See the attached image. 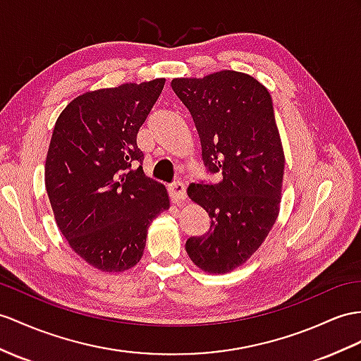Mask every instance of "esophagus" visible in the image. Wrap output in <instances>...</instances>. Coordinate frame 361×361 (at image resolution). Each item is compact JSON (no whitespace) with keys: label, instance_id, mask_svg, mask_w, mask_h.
<instances>
[{"label":"esophagus","instance_id":"obj_1","mask_svg":"<svg viewBox=\"0 0 361 361\" xmlns=\"http://www.w3.org/2000/svg\"><path fill=\"white\" fill-rule=\"evenodd\" d=\"M169 191H170L171 199L176 202V204H182V202L187 199V187H185V183H183V182L171 183Z\"/></svg>","mask_w":361,"mask_h":361}]
</instances>
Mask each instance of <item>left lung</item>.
<instances>
[{
	"mask_svg": "<svg viewBox=\"0 0 361 361\" xmlns=\"http://www.w3.org/2000/svg\"><path fill=\"white\" fill-rule=\"evenodd\" d=\"M171 87L195 121L205 166L221 176L214 185L190 183L211 225L185 250L202 271L225 274L259 250L280 211L285 153L272 99L256 78L234 70L174 78Z\"/></svg>",
	"mask_w": 361,
	"mask_h": 361,
	"instance_id": "left-lung-1",
	"label": "left lung"
}]
</instances>
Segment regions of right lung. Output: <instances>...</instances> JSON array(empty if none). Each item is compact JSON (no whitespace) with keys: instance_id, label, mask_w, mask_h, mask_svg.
<instances>
[{"instance_id":"add662e5","label":"right lung","mask_w":361,"mask_h":361,"mask_svg":"<svg viewBox=\"0 0 361 361\" xmlns=\"http://www.w3.org/2000/svg\"><path fill=\"white\" fill-rule=\"evenodd\" d=\"M165 78L79 94L61 111L46 157V190L59 231L79 257L105 272L133 268L148 226L170 199L147 178L136 136ZM134 166L131 167L130 165Z\"/></svg>"}]
</instances>
